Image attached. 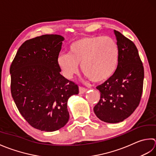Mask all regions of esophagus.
<instances>
[{
	"instance_id": "obj_1",
	"label": "esophagus",
	"mask_w": 156,
	"mask_h": 156,
	"mask_svg": "<svg viewBox=\"0 0 156 156\" xmlns=\"http://www.w3.org/2000/svg\"><path fill=\"white\" fill-rule=\"evenodd\" d=\"M79 93H80L81 94H84L85 92L87 90L86 88L83 87H79Z\"/></svg>"
}]
</instances>
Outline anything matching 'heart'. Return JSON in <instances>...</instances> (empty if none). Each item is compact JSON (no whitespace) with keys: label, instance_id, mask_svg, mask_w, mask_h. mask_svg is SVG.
<instances>
[{"label":"heart","instance_id":"obj_1","mask_svg":"<svg viewBox=\"0 0 156 156\" xmlns=\"http://www.w3.org/2000/svg\"><path fill=\"white\" fill-rule=\"evenodd\" d=\"M119 48L115 40L109 37L90 36L80 38L69 48V54H61L58 65L66 77L77 73L79 65L92 82L108 80L118 67Z\"/></svg>","mask_w":156,"mask_h":156}]
</instances>
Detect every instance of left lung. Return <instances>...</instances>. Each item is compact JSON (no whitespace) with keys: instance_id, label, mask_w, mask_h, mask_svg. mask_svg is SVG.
<instances>
[{"instance_id":"obj_1","label":"left lung","mask_w":156,"mask_h":156,"mask_svg":"<svg viewBox=\"0 0 156 156\" xmlns=\"http://www.w3.org/2000/svg\"><path fill=\"white\" fill-rule=\"evenodd\" d=\"M119 48V64L114 74L96 87L100 99L94 108L104 122L117 123L128 118L140 102L144 69L138 50L131 40L114 30Z\"/></svg>"}]
</instances>
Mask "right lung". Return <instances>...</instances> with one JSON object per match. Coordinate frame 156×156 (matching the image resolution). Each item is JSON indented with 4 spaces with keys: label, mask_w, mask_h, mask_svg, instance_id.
<instances>
[{
    "label": "right lung",
    "mask_w": 156,
    "mask_h": 156,
    "mask_svg": "<svg viewBox=\"0 0 156 156\" xmlns=\"http://www.w3.org/2000/svg\"><path fill=\"white\" fill-rule=\"evenodd\" d=\"M65 38L43 35L20 47L10 67L12 97L22 116L34 128L47 132L69 119L67 101L79 87L60 74L57 58Z\"/></svg>",
    "instance_id": "add662e5"
}]
</instances>
